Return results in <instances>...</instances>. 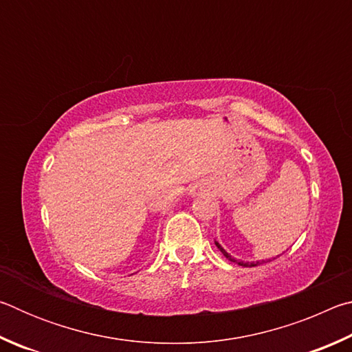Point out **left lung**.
Segmentation results:
<instances>
[{
  "instance_id": "1",
  "label": "left lung",
  "mask_w": 352,
  "mask_h": 352,
  "mask_svg": "<svg viewBox=\"0 0 352 352\" xmlns=\"http://www.w3.org/2000/svg\"><path fill=\"white\" fill-rule=\"evenodd\" d=\"M216 247L220 250V252H222L223 253V256H225V258L226 259H230V261H233V262H236V264H239V265H243V267H256V265H259V264H262V262H265V261H258V262H250V264H248V262H245V264H243V262H239V261H236V259H233V258H231V256L228 254V253H226L225 252V250L222 248V247H220V243L219 242H216Z\"/></svg>"
}]
</instances>
